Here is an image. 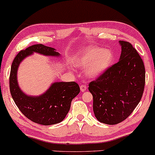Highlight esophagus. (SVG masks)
I'll return each instance as SVG.
<instances>
[{
    "label": "esophagus",
    "mask_w": 155,
    "mask_h": 155,
    "mask_svg": "<svg viewBox=\"0 0 155 155\" xmlns=\"http://www.w3.org/2000/svg\"><path fill=\"white\" fill-rule=\"evenodd\" d=\"M87 87L86 84H81V86H80V90H81V92H84L87 90Z\"/></svg>",
    "instance_id": "esophagus-1"
}]
</instances>
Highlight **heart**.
Returning a JSON list of instances; mask_svg holds the SVG:
<instances>
[{
    "mask_svg": "<svg viewBox=\"0 0 155 155\" xmlns=\"http://www.w3.org/2000/svg\"><path fill=\"white\" fill-rule=\"evenodd\" d=\"M114 60V54L109 49L100 47H92L78 56L75 63L79 67L88 66L87 76L95 78L102 74L111 65Z\"/></svg>",
    "mask_w": 155,
    "mask_h": 155,
    "instance_id": "obj_1",
    "label": "heart"
}]
</instances>
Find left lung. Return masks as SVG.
<instances>
[{"label": "left lung", "mask_w": 155, "mask_h": 155, "mask_svg": "<svg viewBox=\"0 0 155 155\" xmlns=\"http://www.w3.org/2000/svg\"><path fill=\"white\" fill-rule=\"evenodd\" d=\"M120 60L89 84L93 111L99 122L116 124L128 117L140 102L145 85V67L130 43L120 41Z\"/></svg>", "instance_id": "1"}]
</instances>
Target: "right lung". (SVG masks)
Listing matches in <instances>:
<instances>
[{
  "mask_svg": "<svg viewBox=\"0 0 155 155\" xmlns=\"http://www.w3.org/2000/svg\"><path fill=\"white\" fill-rule=\"evenodd\" d=\"M33 52L47 56H60L54 48L41 44H34L21 50L14 59L11 67V95L20 111L30 120L43 125L59 123L68 113L73 99L79 93V86L75 81L54 82L43 95L36 97L25 95L17 83V69L22 60Z\"/></svg>",
  "mask_w": 155,
  "mask_h": 155,
  "instance_id": "right-lung-1",
  "label": "right lung"
}]
</instances>
